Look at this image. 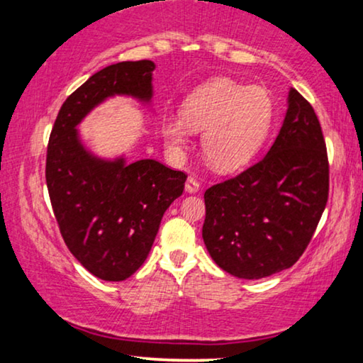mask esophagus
Segmentation results:
<instances>
[{
	"mask_svg": "<svg viewBox=\"0 0 363 363\" xmlns=\"http://www.w3.org/2000/svg\"><path fill=\"white\" fill-rule=\"evenodd\" d=\"M185 190L188 193H196L200 190V182H198L195 177H188V180L185 183Z\"/></svg>",
	"mask_w": 363,
	"mask_h": 363,
	"instance_id": "34e87169",
	"label": "esophagus"
}]
</instances>
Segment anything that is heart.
Listing matches in <instances>:
<instances>
[{
	"label": "heart",
	"instance_id": "b5f03b06",
	"mask_svg": "<svg viewBox=\"0 0 363 363\" xmlns=\"http://www.w3.org/2000/svg\"><path fill=\"white\" fill-rule=\"evenodd\" d=\"M274 116V102L264 87L213 79L186 96L182 118L165 116L160 132L165 145L180 153L191 130L200 132L201 150L218 170L246 165L264 142Z\"/></svg>",
	"mask_w": 363,
	"mask_h": 363
}]
</instances>
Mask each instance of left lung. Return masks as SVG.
Wrapping results in <instances>:
<instances>
[{
  "instance_id": "obj_1",
  "label": "left lung",
  "mask_w": 363,
  "mask_h": 363,
  "mask_svg": "<svg viewBox=\"0 0 363 363\" xmlns=\"http://www.w3.org/2000/svg\"><path fill=\"white\" fill-rule=\"evenodd\" d=\"M327 196L329 162L319 118L291 87L284 122L266 157L205 191L203 241L231 276H272L302 256Z\"/></svg>"
}]
</instances>
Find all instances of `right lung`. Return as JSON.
I'll use <instances>...</instances> for the list:
<instances>
[{
    "label": "right lung",
    "mask_w": 363,
    "mask_h": 363,
    "mask_svg": "<svg viewBox=\"0 0 363 363\" xmlns=\"http://www.w3.org/2000/svg\"><path fill=\"white\" fill-rule=\"evenodd\" d=\"M153 71L152 61L104 67L66 99L49 137L46 183L59 230L74 257L102 281H125L143 264L186 175L152 158L99 157L77 125L116 96L152 106Z\"/></svg>",
    "instance_id": "1"
}]
</instances>
